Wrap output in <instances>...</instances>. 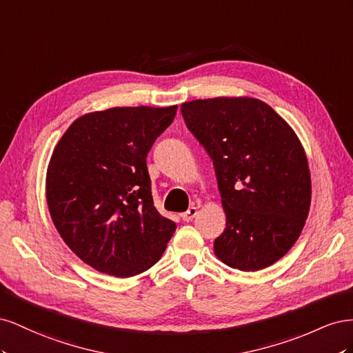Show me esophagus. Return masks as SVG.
Instances as JSON below:
<instances>
[{
  "instance_id": "1",
  "label": "esophagus",
  "mask_w": 353,
  "mask_h": 353,
  "mask_svg": "<svg viewBox=\"0 0 353 353\" xmlns=\"http://www.w3.org/2000/svg\"><path fill=\"white\" fill-rule=\"evenodd\" d=\"M196 215H197V208L191 206L187 212L181 213V218H183L185 222H190V221H193V218H196Z\"/></svg>"
}]
</instances>
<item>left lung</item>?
<instances>
[{
  "label": "left lung",
  "instance_id": "1",
  "mask_svg": "<svg viewBox=\"0 0 353 353\" xmlns=\"http://www.w3.org/2000/svg\"><path fill=\"white\" fill-rule=\"evenodd\" d=\"M185 125L210 156L227 216L213 250L240 271L266 268L292 249L311 208L305 148L271 105L252 97L183 103Z\"/></svg>",
  "mask_w": 353,
  "mask_h": 353
}]
</instances>
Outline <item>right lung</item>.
<instances>
[{"label":"right lung","mask_w":353,"mask_h":353,"mask_svg":"<svg viewBox=\"0 0 353 353\" xmlns=\"http://www.w3.org/2000/svg\"><path fill=\"white\" fill-rule=\"evenodd\" d=\"M178 105L112 108L73 121L52 150L46 176L60 237L95 271L128 279L162 258L175 222L154 208L147 153Z\"/></svg>","instance_id":"add662e5"}]
</instances>
